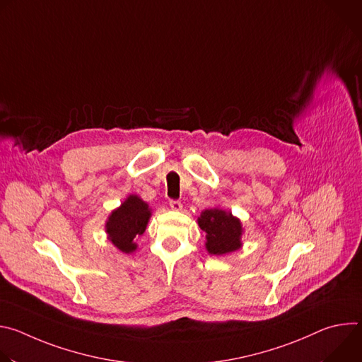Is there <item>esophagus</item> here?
<instances>
[{
	"instance_id": "esophagus-1",
	"label": "esophagus",
	"mask_w": 362,
	"mask_h": 362,
	"mask_svg": "<svg viewBox=\"0 0 362 362\" xmlns=\"http://www.w3.org/2000/svg\"><path fill=\"white\" fill-rule=\"evenodd\" d=\"M169 204H170V208H172L173 211H180V209H182V203H180V200H175V199H172V200L169 202Z\"/></svg>"
}]
</instances>
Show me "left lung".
<instances>
[{"label":"left lung","mask_w":362,"mask_h":362,"mask_svg":"<svg viewBox=\"0 0 362 362\" xmlns=\"http://www.w3.org/2000/svg\"><path fill=\"white\" fill-rule=\"evenodd\" d=\"M199 226L206 232V247L212 255H225L240 247V221L221 209H208L199 218Z\"/></svg>","instance_id":"8db88e82"}]
</instances>
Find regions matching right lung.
<instances>
[{"instance_id": "1", "label": "right lung", "mask_w": 362, "mask_h": 362, "mask_svg": "<svg viewBox=\"0 0 362 362\" xmlns=\"http://www.w3.org/2000/svg\"><path fill=\"white\" fill-rule=\"evenodd\" d=\"M148 218L150 209L147 203L137 196H130L124 203H122L117 211L110 215L106 223L109 239L122 252H133L136 249L133 239L146 230Z\"/></svg>"}]
</instances>
